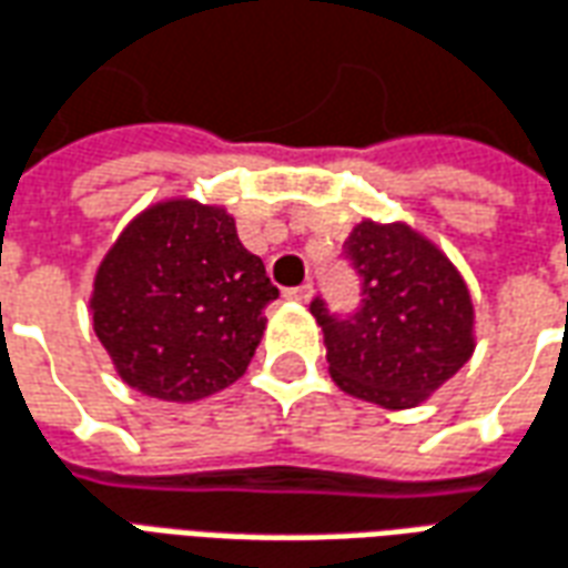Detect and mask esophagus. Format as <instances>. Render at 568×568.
<instances>
[{
    "label": "esophagus",
    "mask_w": 568,
    "mask_h": 568,
    "mask_svg": "<svg viewBox=\"0 0 568 568\" xmlns=\"http://www.w3.org/2000/svg\"><path fill=\"white\" fill-rule=\"evenodd\" d=\"M285 297H288V301H297V304H307L310 297H313V285L304 283L295 285V288H285Z\"/></svg>",
    "instance_id": "esophagus-1"
}]
</instances>
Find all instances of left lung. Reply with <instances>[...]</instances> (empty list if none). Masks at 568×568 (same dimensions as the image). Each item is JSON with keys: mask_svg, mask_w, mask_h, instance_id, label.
I'll use <instances>...</instances> for the list:
<instances>
[{"mask_svg": "<svg viewBox=\"0 0 568 568\" xmlns=\"http://www.w3.org/2000/svg\"><path fill=\"white\" fill-rule=\"evenodd\" d=\"M344 255L362 280L356 313L334 316L322 297L310 304L332 381L371 405L417 407L475 353L468 285L435 243L402 222L365 219Z\"/></svg>", "mask_w": 568, "mask_h": 568, "instance_id": "obj_1", "label": "left lung"}]
</instances>
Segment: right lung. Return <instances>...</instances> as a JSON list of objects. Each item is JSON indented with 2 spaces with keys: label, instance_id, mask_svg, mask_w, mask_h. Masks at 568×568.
Listing matches in <instances>:
<instances>
[{
  "label": "right lung",
  "instance_id": "1",
  "mask_svg": "<svg viewBox=\"0 0 568 568\" xmlns=\"http://www.w3.org/2000/svg\"><path fill=\"white\" fill-rule=\"evenodd\" d=\"M280 292L234 219L163 200L121 231L91 295L93 332L118 377L163 402H197L246 374Z\"/></svg>",
  "mask_w": 568,
  "mask_h": 568
}]
</instances>
